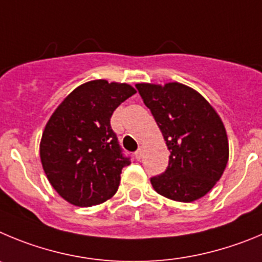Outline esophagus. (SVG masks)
I'll return each instance as SVG.
<instances>
[{
  "label": "esophagus",
  "instance_id": "esophagus-1",
  "mask_svg": "<svg viewBox=\"0 0 262 262\" xmlns=\"http://www.w3.org/2000/svg\"><path fill=\"white\" fill-rule=\"evenodd\" d=\"M134 157H136L137 160H140L141 158H142V150H141V148L140 150H137V151L134 152Z\"/></svg>",
  "mask_w": 262,
  "mask_h": 262
}]
</instances>
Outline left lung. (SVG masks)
<instances>
[{"label": "left lung", "instance_id": "obj_1", "mask_svg": "<svg viewBox=\"0 0 262 262\" xmlns=\"http://www.w3.org/2000/svg\"><path fill=\"white\" fill-rule=\"evenodd\" d=\"M136 87L171 152L166 171L150 179L152 188L179 202L204 197L228 162V138L219 115L201 94L179 82Z\"/></svg>", "mask_w": 262, "mask_h": 262}]
</instances>
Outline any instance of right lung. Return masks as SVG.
Masks as SVG:
<instances>
[{
    "instance_id": "obj_1",
    "label": "right lung",
    "mask_w": 262,
    "mask_h": 262,
    "mask_svg": "<svg viewBox=\"0 0 262 262\" xmlns=\"http://www.w3.org/2000/svg\"><path fill=\"white\" fill-rule=\"evenodd\" d=\"M136 90L128 83L95 79L73 90L56 108L40 141L49 183L65 201L87 207L110 200L130 164L111 128L114 111Z\"/></svg>"
}]
</instances>
